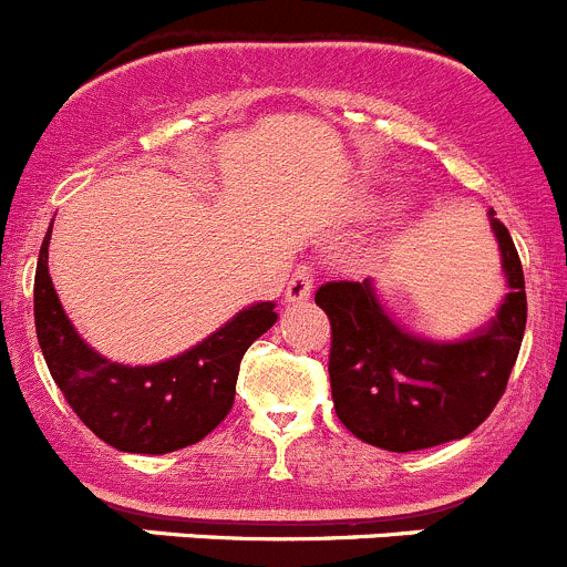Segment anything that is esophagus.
I'll return each instance as SVG.
<instances>
[{"mask_svg":"<svg viewBox=\"0 0 567 567\" xmlns=\"http://www.w3.org/2000/svg\"><path fill=\"white\" fill-rule=\"evenodd\" d=\"M313 291V272L311 267L300 265L295 272L289 276V281H286V291H284V300L286 302H302L308 300Z\"/></svg>","mask_w":567,"mask_h":567,"instance_id":"esophagus-1","label":"esophagus"}]
</instances>
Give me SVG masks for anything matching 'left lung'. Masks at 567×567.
I'll return each mask as SVG.
<instances>
[{"instance_id":"left-lung-1","label":"left lung","mask_w":567,"mask_h":567,"mask_svg":"<svg viewBox=\"0 0 567 567\" xmlns=\"http://www.w3.org/2000/svg\"><path fill=\"white\" fill-rule=\"evenodd\" d=\"M502 254L507 295L466 339L435 341L402 328L380 302L374 281H330L317 289L328 313L330 391L336 416L355 439L389 452H413L466 439L507 389L526 328L518 250L487 212Z\"/></svg>"}]
</instances>
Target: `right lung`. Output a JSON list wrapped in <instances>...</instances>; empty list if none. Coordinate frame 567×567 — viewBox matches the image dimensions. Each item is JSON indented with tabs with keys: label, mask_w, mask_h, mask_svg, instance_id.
Returning a JSON list of instances; mask_svg holds the SVG:
<instances>
[{
	"label": "right lung",
	"mask_w": 567,
	"mask_h": 567,
	"mask_svg": "<svg viewBox=\"0 0 567 567\" xmlns=\"http://www.w3.org/2000/svg\"><path fill=\"white\" fill-rule=\"evenodd\" d=\"M43 237L35 270V330L47 367L76 416L104 444L134 455H167L198 444L228 416L239 361L276 324V302H254L182 355L128 367L95 352L71 324Z\"/></svg>",
	"instance_id": "add662e5"
}]
</instances>
